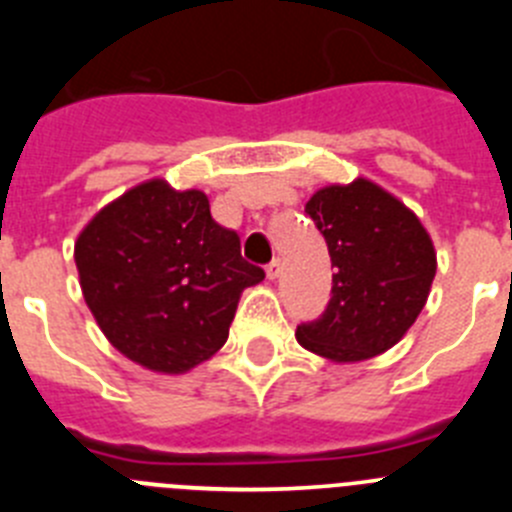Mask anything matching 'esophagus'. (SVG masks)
<instances>
[{"mask_svg": "<svg viewBox=\"0 0 512 512\" xmlns=\"http://www.w3.org/2000/svg\"><path fill=\"white\" fill-rule=\"evenodd\" d=\"M279 274H282V261L274 259L269 266H266V277H269V279H277Z\"/></svg>", "mask_w": 512, "mask_h": 512, "instance_id": "esophagus-1", "label": "esophagus"}]
</instances>
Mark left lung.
I'll return each mask as SVG.
<instances>
[{"instance_id": "obj_1", "label": "left lung", "mask_w": 512, "mask_h": 512, "mask_svg": "<svg viewBox=\"0 0 512 512\" xmlns=\"http://www.w3.org/2000/svg\"><path fill=\"white\" fill-rule=\"evenodd\" d=\"M328 243L333 289L297 341L330 361H364L395 346L423 310L436 251L415 212L369 179L330 184L305 205Z\"/></svg>"}]
</instances>
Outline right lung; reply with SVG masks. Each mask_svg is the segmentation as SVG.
<instances>
[{"label":"right lung","instance_id":"1","mask_svg":"<svg viewBox=\"0 0 512 512\" xmlns=\"http://www.w3.org/2000/svg\"><path fill=\"white\" fill-rule=\"evenodd\" d=\"M84 300L135 364L189 372L228 341L241 292L264 279L241 238L210 215L200 189L138 184L81 230L74 248Z\"/></svg>","mask_w":512,"mask_h":512}]
</instances>
